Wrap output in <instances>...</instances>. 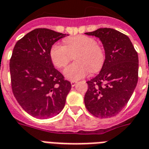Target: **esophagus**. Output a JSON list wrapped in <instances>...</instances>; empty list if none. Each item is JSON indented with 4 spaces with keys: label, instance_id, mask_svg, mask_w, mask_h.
Masks as SVG:
<instances>
[{
    "label": "esophagus",
    "instance_id": "34e87169",
    "mask_svg": "<svg viewBox=\"0 0 149 149\" xmlns=\"http://www.w3.org/2000/svg\"><path fill=\"white\" fill-rule=\"evenodd\" d=\"M71 86H72V87H74L76 85V81H71Z\"/></svg>",
    "mask_w": 149,
    "mask_h": 149
}]
</instances>
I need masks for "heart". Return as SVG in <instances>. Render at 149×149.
Listing matches in <instances>:
<instances>
[{
    "mask_svg": "<svg viewBox=\"0 0 149 149\" xmlns=\"http://www.w3.org/2000/svg\"><path fill=\"white\" fill-rule=\"evenodd\" d=\"M65 46L59 43L53 45L50 57L54 64L63 68L71 61L75 54L77 62L69 65L64 71L65 78L78 81L85 78L93 71H99L105 61L104 50L96 40L87 36H77L65 40Z\"/></svg>",
    "mask_w": 149,
    "mask_h": 149,
    "instance_id": "b5f03b06",
    "label": "heart"
}]
</instances>
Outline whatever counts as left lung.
I'll use <instances>...</instances> for the list:
<instances>
[{
  "mask_svg": "<svg viewBox=\"0 0 149 149\" xmlns=\"http://www.w3.org/2000/svg\"><path fill=\"white\" fill-rule=\"evenodd\" d=\"M86 35L99 38L105 61L98 75L88 81L85 105L96 117L116 116L127 105L138 79V56L127 36L109 28Z\"/></svg>",
  "mask_w": 149,
  "mask_h": 149,
  "instance_id": "left-lung-1",
  "label": "left lung"
}]
</instances>
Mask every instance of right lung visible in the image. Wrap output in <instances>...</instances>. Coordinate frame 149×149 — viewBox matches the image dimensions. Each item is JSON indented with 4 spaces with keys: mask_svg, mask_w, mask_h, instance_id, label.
Wrapping results in <instances>:
<instances>
[{
    "mask_svg": "<svg viewBox=\"0 0 149 149\" xmlns=\"http://www.w3.org/2000/svg\"><path fill=\"white\" fill-rule=\"evenodd\" d=\"M66 34L36 29L19 40L10 60L12 92L23 109L33 117L47 119L64 109L71 83L54 68L50 49Z\"/></svg>",
    "mask_w": 149,
    "mask_h": 149,
    "instance_id": "1",
    "label": "right lung"
}]
</instances>
